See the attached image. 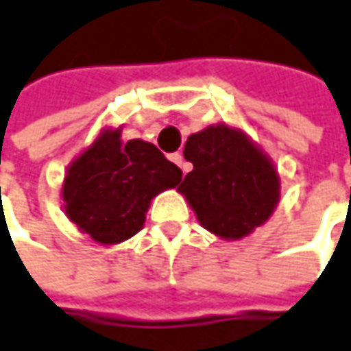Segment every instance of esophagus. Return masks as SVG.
<instances>
[{
  "mask_svg": "<svg viewBox=\"0 0 351 351\" xmlns=\"http://www.w3.org/2000/svg\"><path fill=\"white\" fill-rule=\"evenodd\" d=\"M171 161L178 165V167L182 169V173H188V165L184 163V157H182V153H173V155H171Z\"/></svg>",
  "mask_w": 351,
  "mask_h": 351,
  "instance_id": "34e87169",
  "label": "esophagus"
}]
</instances>
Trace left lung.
I'll return each instance as SVG.
<instances>
[{"label":"left lung","mask_w":351,"mask_h":351,"mask_svg":"<svg viewBox=\"0 0 351 351\" xmlns=\"http://www.w3.org/2000/svg\"><path fill=\"white\" fill-rule=\"evenodd\" d=\"M184 159L194 169L178 190L208 231L241 239L272 215L280 199V178L268 157L243 132L210 126L192 134Z\"/></svg>","instance_id":"left-lung-1"}]
</instances>
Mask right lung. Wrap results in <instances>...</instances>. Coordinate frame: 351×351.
I'll list each match as a JSON object with an SVG mask.
<instances>
[{
  "mask_svg": "<svg viewBox=\"0 0 351 351\" xmlns=\"http://www.w3.org/2000/svg\"><path fill=\"white\" fill-rule=\"evenodd\" d=\"M182 180V171L153 143L104 130L67 169L62 196L69 221L93 241L116 245L134 237L152 199Z\"/></svg>",
  "mask_w": 351,
  "mask_h": 351,
  "instance_id": "right-lung-1",
  "label": "right lung"
}]
</instances>
